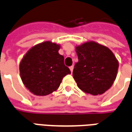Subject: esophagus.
I'll return each instance as SVG.
<instances>
[{"label":"esophagus","instance_id":"1","mask_svg":"<svg viewBox=\"0 0 132 132\" xmlns=\"http://www.w3.org/2000/svg\"><path fill=\"white\" fill-rule=\"evenodd\" d=\"M69 69H70V70H71V72H73V66H70V67H69Z\"/></svg>","mask_w":132,"mask_h":132}]
</instances>
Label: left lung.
<instances>
[{
	"mask_svg": "<svg viewBox=\"0 0 132 132\" xmlns=\"http://www.w3.org/2000/svg\"><path fill=\"white\" fill-rule=\"evenodd\" d=\"M78 61L73 76L78 87L93 95L103 94L115 80L119 62L107 46L93 41L76 46Z\"/></svg>",
	"mask_w": 132,
	"mask_h": 132,
	"instance_id": "left-lung-1",
	"label": "left lung"
}]
</instances>
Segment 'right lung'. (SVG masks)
<instances>
[{
  "instance_id": "right-lung-1",
  "label": "right lung",
  "mask_w": 132,
  "mask_h": 132,
  "mask_svg": "<svg viewBox=\"0 0 132 132\" xmlns=\"http://www.w3.org/2000/svg\"><path fill=\"white\" fill-rule=\"evenodd\" d=\"M61 45L46 41L32 46L24 54L19 69L22 83L35 95L44 96L56 91L63 78L71 73L59 54Z\"/></svg>"
}]
</instances>
